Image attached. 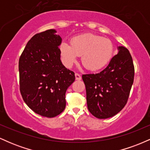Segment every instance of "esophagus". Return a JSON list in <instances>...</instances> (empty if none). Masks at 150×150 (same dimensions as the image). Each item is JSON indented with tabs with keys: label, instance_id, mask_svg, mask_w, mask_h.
Masks as SVG:
<instances>
[{
	"label": "esophagus",
	"instance_id": "1",
	"mask_svg": "<svg viewBox=\"0 0 150 150\" xmlns=\"http://www.w3.org/2000/svg\"><path fill=\"white\" fill-rule=\"evenodd\" d=\"M75 79H76L77 80H80L81 79H82V77H81V75L80 74L78 73H75Z\"/></svg>",
	"mask_w": 150,
	"mask_h": 150
}]
</instances>
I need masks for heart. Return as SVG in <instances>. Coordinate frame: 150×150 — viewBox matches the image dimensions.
<instances>
[{
  "label": "heart",
  "mask_w": 150,
  "mask_h": 150,
  "mask_svg": "<svg viewBox=\"0 0 150 150\" xmlns=\"http://www.w3.org/2000/svg\"><path fill=\"white\" fill-rule=\"evenodd\" d=\"M60 52L65 65L71 68L81 56L82 65L91 71L99 70L111 61L114 53L113 42L94 34H84L72 38L70 45L63 42Z\"/></svg>",
  "instance_id": "obj_1"
}]
</instances>
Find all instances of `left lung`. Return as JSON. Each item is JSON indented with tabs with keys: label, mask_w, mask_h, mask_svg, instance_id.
<instances>
[{
	"label": "left lung",
	"mask_w": 150,
	"mask_h": 150,
	"mask_svg": "<svg viewBox=\"0 0 150 150\" xmlns=\"http://www.w3.org/2000/svg\"><path fill=\"white\" fill-rule=\"evenodd\" d=\"M118 54L106 68L97 74L82 75L88 110L99 119L111 118L120 112L128 101L133 84L135 69L130 52L118 46Z\"/></svg>",
	"instance_id": "left-lung-1"
}]
</instances>
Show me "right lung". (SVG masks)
<instances>
[{
	"label": "right lung",
	"mask_w": 150,
	"mask_h": 150,
	"mask_svg": "<svg viewBox=\"0 0 150 150\" xmlns=\"http://www.w3.org/2000/svg\"><path fill=\"white\" fill-rule=\"evenodd\" d=\"M55 30L33 36L19 60L20 90L26 104L40 116L53 118L65 108V92L74 72L62 64V39Z\"/></svg>",
	"instance_id": "right-lung-1"
}]
</instances>
